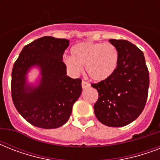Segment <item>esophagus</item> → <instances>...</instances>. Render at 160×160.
Segmentation results:
<instances>
[{"label":"esophagus","instance_id":"esophagus-1","mask_svg":"<svg viewBox=\"0 0 160 160\" xmlns=\"http://www.w3.org/2000/svg\"><path fill=\"white\" fill-rule=\"evenodd\" d=\"M81 85H82L83 89H85V88L89 87V86H90V85L88 82L85 81V80H82V82H81Z\"/></svg>","mask_w":160,"mask_h":160}]
</instances>
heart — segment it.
I'll list each match as a JSON object with an SVG mask.
<instances>
[{"label":"heart","mask_w":160,"mask_h":160,"mask_svg":"<svg viewBox=\"0 0 160 160\" xmlns=\"http://www.w3.org/2000/svg\"><path fill=\"white\" fill-rule=\"evenodd\" d=\"M119 59V51L113 44L83 41L73 46L70 56L65 57L64 62L75 74L85 65V72L92 80L103 81L116 71Z\"/></svg>","instance_id":"obj_1"}]
</instances>
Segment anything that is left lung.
I'll return each mask as SVG.
<instances>
[{
	"mask_svg": "<svg viewBox=\"0 0 160 160\" xmlns=\"http://www.w3.org/2000/svg\"><path fill=\"white\" fill-rule=\"evenodd\" d=\"M109 41L119 51V65L111 77L91 85L99 94L94 109L103 124L122 127L135 120L145 106L149 70L144 53L135 45L125 40Z\"/></svg>",
	"mask_w": 160,
	"mask_h": 160,
	"instance_id": "left-lung-1",
	"label": "left lung"
}]
</instances>
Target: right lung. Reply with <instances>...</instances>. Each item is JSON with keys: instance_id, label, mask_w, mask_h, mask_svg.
<instances>
[{"instance_id": "add662e5", "label": "right lung", "mask_w": 160, "mask_h": 160, "mask_svg": "<svg viewBox=\"0 0 160 160\" xmlns=\"http://www.w3.org/2000/svg\"><path fill=\"white\" fill-rule=\"evenodd\" d=\"M70 41L44 36L26 45L11 73V96L21 116L34 126L55 129L70 118L81 95V80L66 75L63 54ZM37 66L42 77L37 86L29 85L26 75Z\"/></svg>"}]
</instances>
